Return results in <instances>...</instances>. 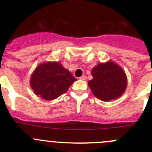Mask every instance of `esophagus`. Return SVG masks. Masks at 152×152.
<instances>
[{"instance_id": "1", "label": "esophagus", "mask_w": 152, "mask_h": 152, "mask_svg": "<svg viewBox=\"0 0 152 152\" xmlns=\"http://www.w3.org/2000/svg\"><path fill=\"white\" fill-rule=\"evenodd\" d=\"M79 79H81V80H86V79H87V76H86L85 75H83V76H82L79 78Z\"/></svg>"}]
</instances>
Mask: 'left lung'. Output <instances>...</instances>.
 Returning <instances> with one entry per match:
<instances>
[{
	"label": "left lung",
	"instance_id": "left-lung-1",
	"mask_svg": "<svg viewBox=\"0 0 152 152\" xmlns=\"http://www.w3.org/2000/svg\"><path fill=\"white\" fill-rule=\"evenodd\" d=\"M93 79L88 82L93 94L100 100L108 102L120 97L125 92L127 78L125 72L114 62L99 63L91 71Z\"/></svg>",
	"mask_w": 152,
	"mask_h": 152
}]
</instances>
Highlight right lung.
Masks as SVG:
<instances>
[{"mask_svg":"<svg viewBox=\"0 0 152 152\" xmlns=\"http://www.w3.org/2000/svg\"><path fill=\"white\" fill-rule=\"evenodd\" d=\"M75 81L76 78L59 62H48L36 67L31 76L30 85L35 95L50 101L67 92Z\"/></svg>","mask_w":152,"mask_h":152,"instance_id":"1","label":"right lung"}]
</instances>
